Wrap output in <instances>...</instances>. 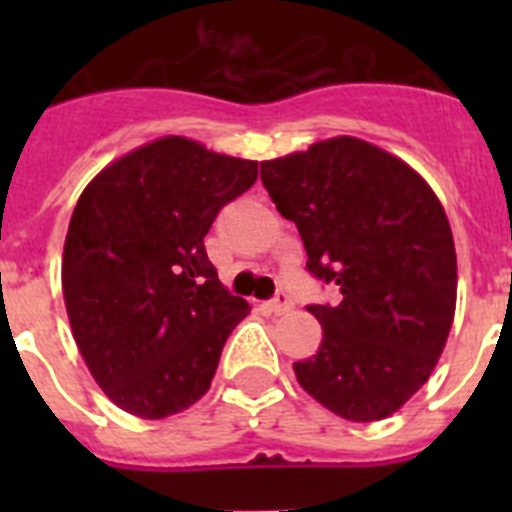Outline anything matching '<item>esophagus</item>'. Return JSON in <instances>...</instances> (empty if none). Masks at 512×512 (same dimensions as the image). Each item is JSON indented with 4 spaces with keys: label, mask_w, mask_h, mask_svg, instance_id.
<instances>
[{
    "label": "esophagus",
    "mask_w": 512,
    "mask_h": 512,
    "mask_svg": "<svg viewBox=\"0 0 512 512\" xmlns=\"http://www.w3.org/2000/svg\"><path fill=\"white\" fill-rule=\"evenodd\" d=\"M269 310L274 312V315H284V312L292 310V300H289L287 295H277L269 302Z\"/></svg>",
    "instance_id": "esophagus-1"
}]
</instances>
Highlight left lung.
<instances>
[{"instance_id":"8db88e82","label":"left lung","mask_w":512,"mask_h":512,"mask_svg":"<svg viewBox=\"0 0 512 512\" xmlns=\"http://www.w3.org/2000/svg\"><path fill=\"white\" fill-rule=\"evenodd\" d=\"M261 182L300 230L307 269L341 292L307 307L323 341L297 382L346 420L390 418L428 382L454 323L456 248L436 192L351 135L261 161Z\"/></svg>"}]
</instances>
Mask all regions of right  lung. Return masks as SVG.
<instances>
[{"label": "right lung", "mask_w": 512, "mask_h": 512, "mask_svg": "<svg viewBox=\"0 0 512 512\" xmlns=\"http://www.w3.org/2000/svg\"><path fill=\"white\" fill-rule=\"evenodd\" d=\"M256 176L259 161L166 135L81 192L63 243V300L94 382L125 413L169 418L210 390L251 307L220 284L205 235Z\"/></svg>", "instance_id": "1"}]
</instances>
